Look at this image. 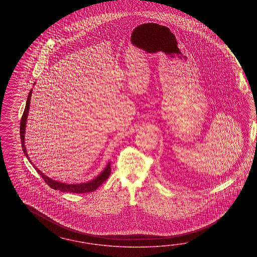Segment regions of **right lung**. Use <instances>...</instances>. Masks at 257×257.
Wrapping results in <instances>:
<instances>
[{
    "label": "right lung",
    "mask_w": 257,
    "mask_h": 257,
    "mask_svg": "<svg viewBox=\"0 0 257 257\" xmlns=\"http://www.w3.org/2000/svg\"><path fill=\"white\" fill-rule=\"evenodd\" d=\"M32 91L33 89L30 90L29 95L27 97V101H26V105H25V109H24V114H23V117L21 120V128H20V133H21V141H22V147H23V151H24V156L27 157V159L29 160V162L34 166V168L37 170V171L40 174V176H42L43 180L47 183V185L52 188H54L55 190H59L62 192H70V193H86V192H92L94 190H96L98 187L101 186V184L107 179L110 175L111 172V168H110V162L107 163L106 167L103 169V171H101V173L95 177L94 179L90 180L86 183H80V184H67V183H62V182H58L53 180L50 177H48L45 175L41 171H39V169L32 163L27 151H26V147L24 145V140H25V128H26V122H27V117H28V113H29V108H30V101H31Z\"/></svg>",
    "instance_id": "1"
}]
</instances>
